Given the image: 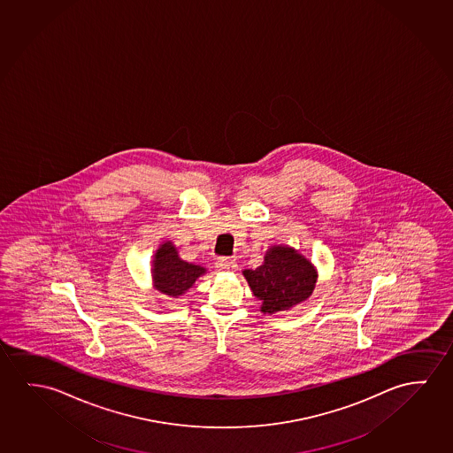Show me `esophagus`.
Here are the masks:
<instances>
[{"label": "esophagus", "mask_w": 453, "mask_h": 453, "mask_svg": "<svg viewBox=\"0 0 453 453\" xmlns=\"http://www.w3.org/2000/svg\"><path fill=\"white\" fill-rule=\"evenodd\" d=\"M216 268L219 272H234L237 268V262L232 258L221 257L216 260Z\"/></svg>", "instance_id": "1"}]
</instances>
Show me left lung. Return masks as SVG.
<instances>
[{
	"mask_svg": "<svg viewBox=\"0 0 453 453\" xmlns=\"http://www.w3.org/2000/svg\"><path fill=\"white\" fill-rule=\"evenodd\" d=\"M254 296L262 301L260 311L278 313L306 301L317 284V270L290 246L276 244L265 254L264 264L244 270Z\"/></svg>",
	"mask_w": 453,
	"mask_h": 453,
	"instance_id": "left-lung-1",
	"label": "left lung"
}]
</instances>
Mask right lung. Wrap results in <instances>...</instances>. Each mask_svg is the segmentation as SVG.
Returning <instances> with one entry per match:
<instances>
[{
  "label": "right lung",
  "mask_w": 453,
  "mask_h": 453,
  "mask_svg": "<svg viewBox=\"0 0 453 453\" xmlns=\"http://www.w3.org/2000/svg\"><path fill=\"white\" fill-rule=\"evenodd\" d=\"M205 273L207 270L201 265L181 260L173 242L161 243L153 256L152 278L155 288L171 298L181 296Z\"/></svg>",
  "instance_id": "obj_1"
}]
</instances>
